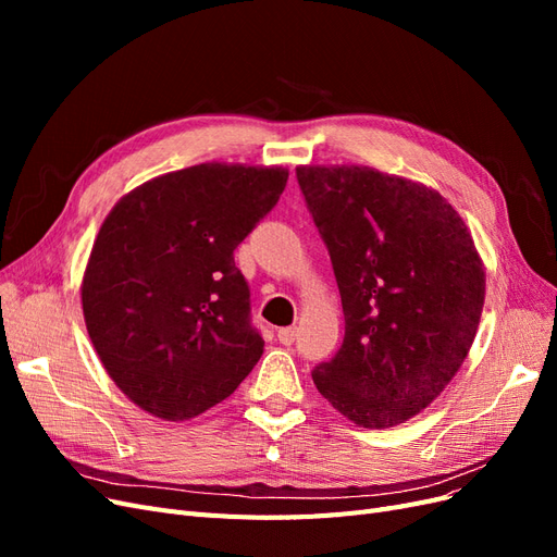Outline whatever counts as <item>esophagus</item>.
Here are the masks:
<instances>
[{
	"label": "esophagus",
	"instance_id": "34e87169",
	"mask_svg": "<svg viewBox=\"0 0 557 557\" xmlns=\"http://www.w3.org/2000/svg\"><path fill=\"white\" fill-rule=\"evenodd\" d=\"M295 339H297V327H281V330H278V342H281V344L290 346Z\"/></svg>",
	"mask_w": 557,
	"mask_h": 557
}]
</instances>
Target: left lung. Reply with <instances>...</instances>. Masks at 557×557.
Segmentation results:
<instances>
[{"instance_id":"left-lung-1","label":"left lung","mask_w":557,"mask_h":557,"mask_svg":"<svg viewBox=\"0 0 557 557\" xmlns=\"http://www.w3.org/2000/svg\"><path fill=\"white\" fill-rule=\"evenodd\" d=\"M344 307V344L311 376L369 430L409 420L440 395L476 336L485 274L474 239L425 185L369 166H297Z\"/></svg>"}]
</instances>
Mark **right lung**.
<instances>
[{
	"mask_svg": "<svg viewBox=\"0 0 557 557\" xmlns=\"http://www.w3.org/2000/svg\"><path fill=\"white\" fill-rule=\"evenodd\" d=\"M281 166L207 162L125 195L99 230L83 315L121 391L164 420L227 399L262 356L237 248L276 207Z\"/></svg>",
	"mask_w": 557,
	"mask_h": 557,
	"instance_id": "right-lung-1",
	"label": "right lung"
}]
</instances>
